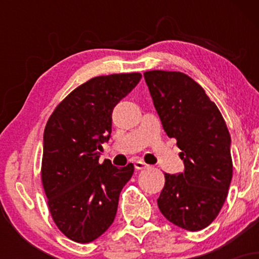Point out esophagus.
I'll use <instances>...</instances> for the list:
<instances>
[{"label": "esophagus", "instance_id": "34e87169", "mask_svg": "<svg viewBox=\"0 0 259 259\" xmlns=\"http://www.w3.org/2000/svg\"><path fill=\"white\" fill-rule=\"evenodd\" d=\"M134 165H135V168L138 169V170H142V169H146L150 167V165L146 164L145 162H142V160H136V162L134 163Z\"/></svg>", "mask_w": 259, "mask_h": 259}]
</instances>
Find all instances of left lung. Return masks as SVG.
Returning <instances> with one entry per match:
<instances>
[{"label":"left lung","mask_w":259,"mask_h":259,"mask_svg":"<svg viewBox=\"0 0 259 259\" xmlns=\"http://www.w3.org/2000/svg\"><path fill=\"white\" fill-rule=\"evenodd\" d=\"M164 132L177 139L184 170L164 174L157 203L169 222L198 231L218 215L233 178L230 134L200 84L180 72L144 74Z\"/></svg>","instance_id":"left-lung-1"}]
</instances>
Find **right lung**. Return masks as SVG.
Returning <instances> with one entry per match:
<instances>
[{"label": "right lung", "mask_w": 259, "mask_h": 259, "mask_svg": "<svg viewBox=\"0 0 259 259\" xmlns=\"http://www.w3.org/2000/svg\"><path fill=\"white\" fill-rule=\"evenodd\" d=\"M140 73L96 76L70 92L44 133L41 178L51 215L68 239L89 243L114 222L121 189L134 173L100 164L112 133V112L141 80Z\"/></svg>", "instance_id": "right-lung-1"}]
</instances>
